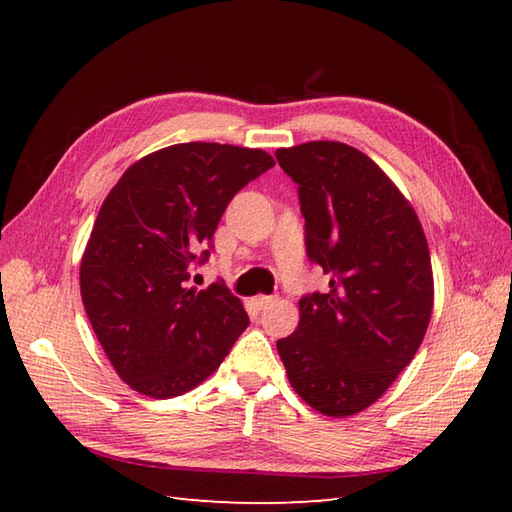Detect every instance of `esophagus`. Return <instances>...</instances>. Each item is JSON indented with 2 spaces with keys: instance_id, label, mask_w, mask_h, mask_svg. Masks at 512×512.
I'll use <instances>...</instances> for the list:
<instances>
[{
  "instance_id": "1",
  "label": "esophagus",
  "mask_w": 512,
  "mask_h": 512,
  "mask_svg": "<svg viewBox=\"0 0 512 512\" xmlns=\"http://www.w3.org/2000/svg\"><path fill=\"white\" fill-rule=\"evenodd\" d=\"M275 301V297H266V295H259V297H255L253 299V306L257 308V310H264V308H268L270 303Z\"/></svg>"
}]
</instances>
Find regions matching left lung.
Returning <instances> with one entry per match:
<instances>
[{
  "label": "left lung",
  "mask_w": 512,
  "mask_h": 512,
  "mask_svg": "<svg viewBox=\"0 0 512 512\" xmlns=\"http://www.w3.org/2000/svg\"><path fill=\"white\" fill-rule=\"evenodd\" d=\"M275 156L299 184L310 262L332 275L325 295L299 301L297 330L277 350L314 411L354 416L385 394L427 332V237L409 200L363 151L312 140Z\"/></svg>",
  "instance_id": "8db88e82"
}]
</instances>
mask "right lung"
Returning <instances> with one entry per match:
<instances>
[{
  "label": "right lung",
  "instance_id": "right-lung-1",
  "mask_svg": "<svg viewBox=\"0 0 512 512\" xmlns=\"http://www.w3.org/2000/svg\"><path fill=\"white\" fill-rule=\"evenodd\" d=\"M275 160L262 149L180 143L136 160L96 215L81 299L116 374L138 394L173 398L209 378L248 314L220 281L189 288L233 195Z\"/></svg>",
  "mask_w": 512,
  "mask_h": 512
}]
</instances>
